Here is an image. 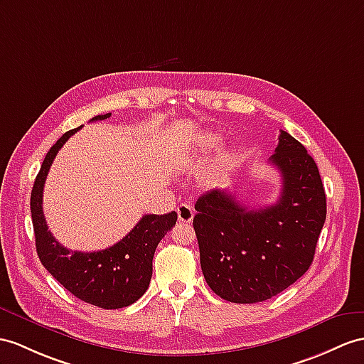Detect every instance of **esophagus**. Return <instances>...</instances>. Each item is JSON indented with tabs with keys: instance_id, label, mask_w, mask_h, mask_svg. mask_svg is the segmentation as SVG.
I'll list each match as a JSON object with an SVG mask.
<instances>
[{
	"instance_id": "1",
	"label": "esophagus",
	"mask_w": 364,
	"mask_h": 364,
	"mask_svg": "<svg viewBox=\"0 0 364 364\" xmlns=\"http://www.w3.org/2000/svg\"><path fill=\"white\" fill-rule=\"evenodd\" d=\"M194 216V210L188 203H181L179 207H177V218H179V223L183 224H188L193 220Z\"/></svg>"
}]
</instances>
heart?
I'll use <instances>...</instances> for the list:
<instances>
[{
  "instance_id": "obj_1",
  "label": "heart",
  "mask_w": 364,
  "mask_h": 364,
  "mask_svg": "<svg viewBox=\"0 0 364 364\" xmlns=\"http://www.w3.org/2000/svg\"><path fill=\"white\" fill-rule=\"evenodd\" d=\"M220 145V137L216 134H207L203 136L202 139V148L205 149V151H215L218 149V146ZM239 159V153L235 151V149H230V151H225L219 156L218 162H216V170L219 174H225L228 173L232 168L236 165Z\"/></svg>"
}]
</instances>
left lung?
I'll return each mask as SVG.
<instances>
[{
    "instance_id": "obj_1",
    "label": "left lung",
    "mask_w": 364,
    "mask_h": 364,
    "mask_svg": "<svg viewBox=\"0 0 364 364\" xmlns=\"http://www.w3.org/2000/svg\"><path fill=\"white\" fill-rule=\"evenodd\" d=\"M270 164L282 182L273 205L249 210L227 190L202 194L194 205L203 278L230 303H259L294 284L312 264L324 225L326 193L307 149L281 131Z\"/></svg>"
}]
</instances>
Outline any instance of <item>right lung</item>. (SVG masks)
<instances>
[{
    "mask_svg": "<svg viewBox=\"0 0 364 364\" xmlns=\"http://www.w3.org/2000/svg\"><path fill=\"white\" fill-rule=\"evenodd\" d=\"M111 112L95 115L91 122L109 119ZM82 128L70 129L49 149L33 182L31 213L35 245L41 264L61 286L78 299L102 309L127 307L145 294L153 274L157 244L176 225L177 213L145 215L131 232L100 252H73L61 245L48 230L43 215V188L49 168L66 140Z\"/></svg>",
    "mask_w": 364,
    "mask_h": 364,
    "instance_id": "right-lung-1",
    "label": "right lung"
}]
</instances>
